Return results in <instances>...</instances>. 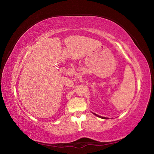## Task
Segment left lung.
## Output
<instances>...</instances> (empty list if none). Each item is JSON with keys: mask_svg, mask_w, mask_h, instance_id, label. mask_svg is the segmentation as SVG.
<instances>
[{"mask_svg": "<svg viewBox=\"0 0 154 154\" xmlns=\"http://www.w3.org/2000/svg\"><path fill=\"white\" fill-rule=\"evenodd\" d=\"M95 115H96L97 116H99V117L101 118V119H108V118H105V117H102V116H99V115H97V114H95Z\"/></svg>", "mask_w": 154, "mask_h": 154, "instance_id": "8db88e82", "label": "left lung"}]
</instances>
